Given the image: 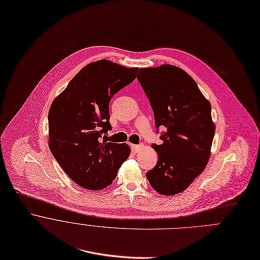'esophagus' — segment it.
I'll list each match as a JSON object with an SVG mask.
<instances>
[{"mask_svg":"<svg viewBox=\"0 0 260 260\" xmlns=\"http://www.w3.org/2000/svg\"><path fill=\"white\" fill-rule=\"evenodd\" d=\"M143 148H144L143 145H135V146H133V149H134L135 152H140Z\"/></svg>","mask_w":260,"mask_h":260,"instance_id":"34e87169","label":"esophagus"}]
</instances>
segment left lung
Wrapping results in <instances>:
<instances>
[{
    "label": "left lung",
    "instance_id": "obj_1",
    "mask_svg": "<svg viewBox=\"0 0 260 260\" xmlns=\"http://www.w3.org/2000/svg\"><path fill=\"white\" fill-rule=\"evenodd\" d=\"M138 80L152 105L156 132L166 127L159 137L161 145H153L158 160L146 176L157 193L179 194L204 171L209 160L215 135L211 104L195 80L173 65L141 68Z\"/></svg>",
    "mask_w": 260,
    "mask_h": 260
}]
</instances>
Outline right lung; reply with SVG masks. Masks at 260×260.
<instances>
[{
	"mask_svg": "<svg viewBox=\"0 0 260 260\" xmlns=\"http://www.w3.org/2000/svg\"><path fill=\"white\" fill-rule=\"evenodd\" d=\"M138 70L108 60L89 63L50 106V151L82 188L96 191L109 186L129 156L127 145L110 143L106 136L111 129L109 102L136 79Z\"/></svg>",
	"mask_w": 260,
	"mask_h": 260,
	"instance_id": "add662e5",
	"label": "right lung"
}]
</instances>
